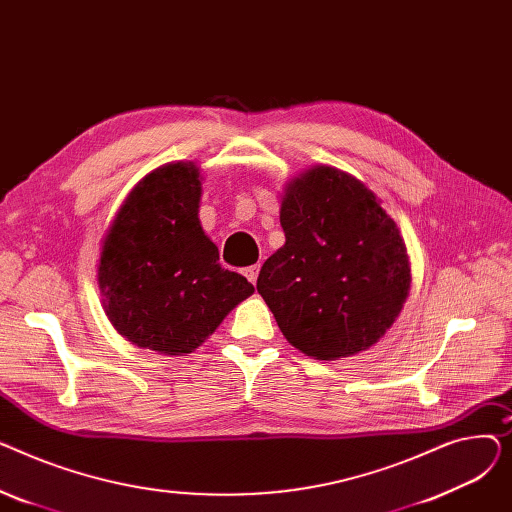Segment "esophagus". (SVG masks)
<instances>
[{
  "mask_svg": "<svg viewBox=\"0 0 512 512\" xmlns=\"http://www.w3.org/2000/svg\"><path fill=\"white\" fill-rule=\"evenodd\" d=\"M259 270H261V265H251V267H247V270H245V276H247V280H249L251 284H255V282H257Z\"/></svg>",
  "mask_w": 512,
  "mask_h": 512,
  "instance_id": "esophagus-1",
  "label": "esophagus"
}]
</instances>
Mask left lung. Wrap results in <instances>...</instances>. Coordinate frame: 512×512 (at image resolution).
I'll use <instances>...</instances> for the list:
<instances>
[{
  "label": "left lung",
  "mask_w": 512,
  "mask_h": 512,
  "mask_svg": "<svg viewBox=\"0 0 512 512\" xmlns=\"http://www.w3.org/2000/svg\"><path fill=\"white\" fill-rule=\"evenodd\" d=\"M286 242L261 267L257 292L286 340L334 361L357 355L394 324L411 288L398 226L355 176L315 166L288 182Z\"/></svg>",
  "instance_id": "8db88e82"
}]
</instances>
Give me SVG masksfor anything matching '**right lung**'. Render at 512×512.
Returning <instances> with one entry per match:
<instances>
[{"label":"right lung","instance_id":"right-lung-1","mask_svg":"<svg viewBox=\"0 0 512 512\" xmlns=\"http://www.w3.org/2000/svg\"><path fill=\"white\" fill-rule=\"evenodd\" d=\"M201 172L176 161L128 193L107 230L97 282L105 315L132 344L188 355L255 292L220 265L199 222Z\"/></svg>","mask_w":512,"mask_h":512}]
</instances>
